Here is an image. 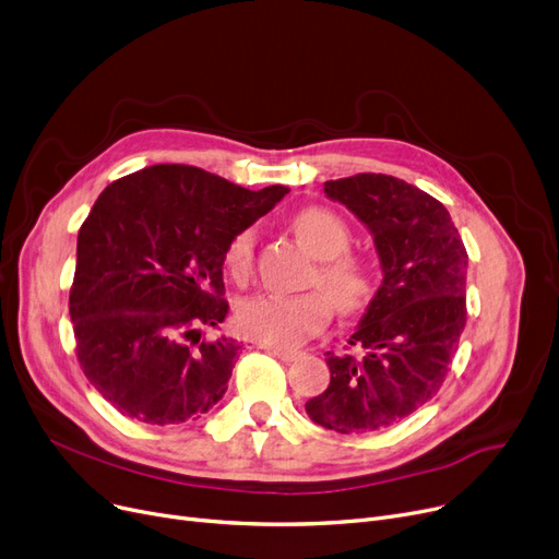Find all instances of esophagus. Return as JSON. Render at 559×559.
<instances>
[{"label":"esophagus","instance_id":"34e87169","mask_svg":"<svg viewBox=\"0 0 559 559\" xmlns=\"http://www.w3.org/2000/svg\"><path fill=\"white\" fill-rule=\"evenodd\" d=\"M264 348H267L272 356H276L283 362H292V360H297L301 356L299 350H292V348H278V346H264Z\"/></svg>","mask_w":559,"mask_h":559}]
</instances>
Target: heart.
I'll use <instances>...</instances> for the list:
<instances>
[{
    "label": "heart",
    "instance_id": "b5f03b06",
    "mask_svg": "<svg viewBox=\"0 0 559 559\" xmlns=\"http://www.w3.org/2000/svg\"><path fill=\"white\" fill-rule=\"evenodd\" d=\"M292 230L304 247L321 260L314 281L326 289L331 302L321 292L306 295H258L238 306L235 321L242 335L278 348L299 346L308 335L326 326L331 304L337 312H358L371 297V274L365 264L350 255H342L348 247V228L335 213L326 209H301L289 219ZM255 233L245 228L235 233L224 249V267L233 278H247L253 264Z\"/></svg>",
    "mask_w": 559,
    "mask_h": 559
}]
</instances>
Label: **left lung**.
Instances as JSON below:
<instances>
[{"instance_id": "obj_1", "label": "left lung", "mask_w": 559, "mask_h": 559, "mask_svg": "<svg viewBox=\"0 0 559 559\" xmlns=\"http://www.w3.org/2000/svg\"><path fill=\"white\" fill-rule=\"evenodd\" d=\"M324 192L367 226L383 281L348 340L362 354H329L331 383L306 413L342 435L385 430L444 383L466 321L468 255L449 211L417 186L358 174Z\"/></svg>"}]
</instances>
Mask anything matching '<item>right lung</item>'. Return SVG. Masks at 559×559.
<instances>
[{
	"mask_svg": "<svg viewBox=\"0 0 559 559\" xmlns=\"http://www.w3.org/2000/svg\"><path fill=\"white\" fill-rule=\"evenodd\" d=\"M287 192L152 165L99 194L79 230L70 317L83 373L124 417L183 424L219 403L240 344L201 342L199 326L217 329L228 312V240Z\"/></svg>",
	"mask_w": 559,
	"mask_h": 559,
	"instance_id": "1",
	"label": "right lung"
}]
</instances>
